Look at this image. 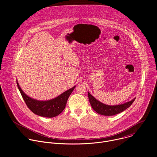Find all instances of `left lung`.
<instances>
[{
  "label": "left lung",
  "instance_id": "1",
  "mask_svg": "<svg viewBox=\"0 0 157 157\" xmlns=\"http://www.w3.org/2000/svg\"><path fill=\"white\" fill-rule=\"evenodd\" d=\"M88 98L93 109L97 113L101 115L109 116H114L122 113V111L125 110L126 109L129 107L136 99V98H134L132 101L121 105H108L102 104V102L98 101L89 92H88Z\"/></svg>",
  "mask_w": 157,
  "mask_h": 157
}]
</instances>
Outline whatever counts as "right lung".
Returning a JSON list of instances; mask_svg holds the SVG:
<instances>
[{
    "label": "right lung",
    "instance_id": "1",
    "mask_svg": "<svg viewBox=\"0 0 157 157\" xmlns=\"http://www.w3.org/2000/svg\"><path fill=\"white\" fill-rule=\"evenodd\" d=\"M17 86L26 105L31 111L38 116L44 117H54L61 113L64 109L67 101L76 86L68 89L53 99L41 101L33 99L27 96L21 90L18 82Z\"/></svg>",
    "mask_w": 157,
    "mask_h": 157
}]
</instances>
